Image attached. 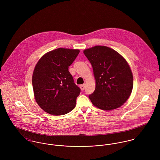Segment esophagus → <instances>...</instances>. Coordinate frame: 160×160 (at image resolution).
Segmentation results:
<instances>
[{"label":"esophagus","instance_id":"esophagus-1","mask_svg":"<svg viewBox=\"0 0 160 160\" xmlns=\"http://www.w3.org/2000/svg\"><path fill=\"white\" fill-rule=\"evenodd\" d=\"M80 88H81V89L83 91L84 90V88H85V85H84V84L81 85V86H80Z\"/></svg>","mask_w":160,"mask_h":160}]
</instances>
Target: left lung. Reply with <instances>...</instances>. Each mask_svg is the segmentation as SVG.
Segmentation results:
<instances>
[{
	"instance_id": "obj_1",
	"label": "left lung",
	"mask_w": 160,
	"mask_h": 160,
	"mask_svg": "<svg viewBox=\"0 0 160 160\" xmlns=\"http://www.w3.org/2000/svg\"><path fill=\"white\" fill-rule=\"evenodd\" d=\"M83 52L91 63L95 79V89L89 96L92 104L103 110L121 107L133 88V75L127 61L107 46H94Z\"/></svg>"
}]
</instances>
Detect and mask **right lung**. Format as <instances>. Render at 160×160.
<instances>
[{
  "instance_id": "add662e5",
  "label": "right lung",
  "mask_w": 160,
  "mask_h": 160,
  "mask_svg": "<svg viewBox=\"0 0 160 160\" xmlns=\"http://www.w3.org/2000/svg\"><path fill=\"white\" fill-rule=\"evenodd\" d=\"M79 49L58 48L45 53L32 73L34 95L38 105L52 115L67 114L76 107L80 89L74 84L68 67Z\"/></svg>"
}]
</instances>
